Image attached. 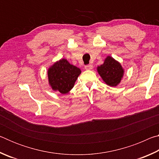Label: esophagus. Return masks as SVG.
Listing matches in <instances>:
<instances>
[{"label": "esophagus", "instance_id": "obj_1", "mask_svg": "<svg viewBox=\"0 0 159 159\" xmlns=\"http://www.w3.org/2000/svg\"><path fill=\"white\" fill-rule=\"evenodd\" d=\"M93 65L92 64H88V65H86V66H85V69H86V70H90V69H93Z\"/></svg>", "mask_w": 159, "mask_h": 159}]
</instances>
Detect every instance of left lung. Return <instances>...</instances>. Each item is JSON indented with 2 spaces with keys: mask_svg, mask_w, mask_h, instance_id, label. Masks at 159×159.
I'll return each mask as SVG.
<instances>
[{
  "mask_svg": "<svg viewBox=\"0 0 159 159\" xmlns=\"http://www.w3.org/2000/svg\"><path fill=\"white\" fill-rule=\"evenodd\" d=\"M97 70L104 82L111 87L119 84L124 75V69L121 64L111 56H107L104 63L98 66Z\"/></svg>",
  "mask_w": 159,
  "mask_h": 159,
  "instance_id": "obj_1",
  "label": "left lung"
}]
</instances>
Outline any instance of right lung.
<instances>
[{"instance_id":"right-lung-1","label":"right lung","mask_w":159,"mask_h":159,"mask_svg":"<svg viewBox=\"0 0 159 159\" xmlns=\"http://www.w3.org/2000/svg\"><path fill=\"white\" fill-rule=\"evenodd\" d=\"M80 74L79 68L72 65L66 59H61L48 69V82L54 91L66 94L74 88Z\"/></svg>"}]
</instances>
